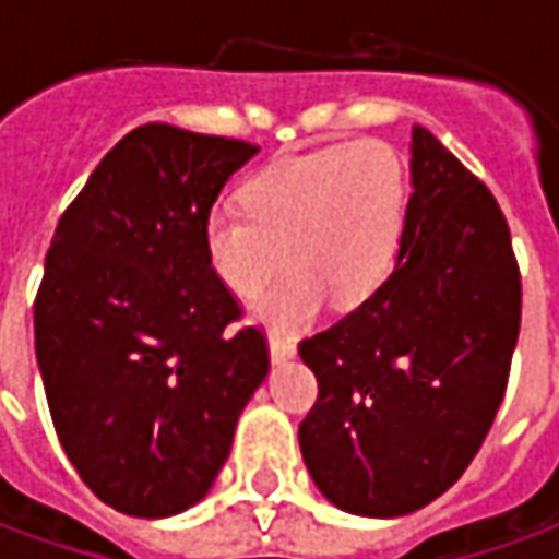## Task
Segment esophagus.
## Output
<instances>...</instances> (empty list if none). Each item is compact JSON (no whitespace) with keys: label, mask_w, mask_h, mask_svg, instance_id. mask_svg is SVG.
Listing matches in <instances>:
<instances>
[{"label":"esophagus","mask_w":559,"mask_h":559,"mask_svg":"<svg viewBox=\"0 0 559 559\" xmlns=\"http://www.w3.org/2000/svg\"><path fill=\"white\" fill-rule=\"evenodd\" d=\"M270 357L280 364V360H289L295 357V342H292L289 335H280V333H270Z\"/></svg>","instance_id":"1"}]
</instances>
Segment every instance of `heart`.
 I'll use <instances>...</instances> for the list:
<instances>
[{"label":"heart","mask_w":559,"mask_h":559,"mask_svg":"<svg viewBox=\"0 0 559 559\" xmlns=\"http://www.w3.org/2000/svg\"><path fill=\"white\" fill-rule=\"evenodd\" d=\"M242 207L207 214L204 261L239 298L286 261L289 273L254 301V313L298 326L326 298L352 308L385 283L407 221V177L389 142H338L261 167L242 186Z\"/></svg>","instance_id":"obj_1"}]
</instances>
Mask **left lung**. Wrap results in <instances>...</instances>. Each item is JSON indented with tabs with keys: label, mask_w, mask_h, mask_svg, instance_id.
Instances as JSON below:
<instances>
[{
	"label": "left lung",
	"mask_w": 559,
	"mask_h": 559,
	"mask_svg": "<svg viewBox=\"0 0 559 559\" xmlns=\"http://www.w3.org/2000/svg\"><path fill=\"white\" fill-rule=\"evenodd\" d=\"M395 270L330 330L301 338L317 401L298 426L317 488L357 516H404L479 454L507 392L523 280L501 204L414 127Z\"/></svg>",
	"instance_id": "8db88e82"
}]
</instances>
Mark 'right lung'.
<instances>
[{
    "instance_id": "obj_1",
    "label": "right lung",
    "mask_w": 559,
    "mask_h": 559,
    "mask_svg": "<svg viewBox=\"0 0 559 559\" xmlns=\"http://www.w3.org/2000/svg\"><path fill=\"white\" fill-rule=\"evenodd\" d=\"M258 145L130 130L61 214L33 301L58 441L98 501L174 516L202 501L270 370L267 335L204 261L202 226Z\"/></svg>"
}]
</instances>
